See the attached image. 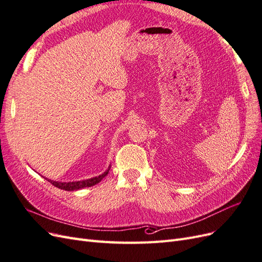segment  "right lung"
I'll use <instances>...</instances> for the list:
<instances>
[{
	"instance_id": "obj_1",
	"label": "right lung",
	"mask_w": 262,
	"mask_h": 262,
	"mask_svg": "<svg viewBox=\"0 0 262 262\" xmlns=\"http://www.w3.org/2000/svg\"><path fill=\"white\" fill-rule=\"evenodd\" d=\"M110 169V168H109ZM108 170H106L104 173H101L98 177H94L91 179H87V180H83V181H73V182H60V181H53V180H49L50 184H52L54 187H57L59 189L62 190H66V191H73V190H78V189H82V188H86V187H92L94 185L98 184V182L102 179L105 178V176H107Z\"/></svg>"
}]
</instances>
